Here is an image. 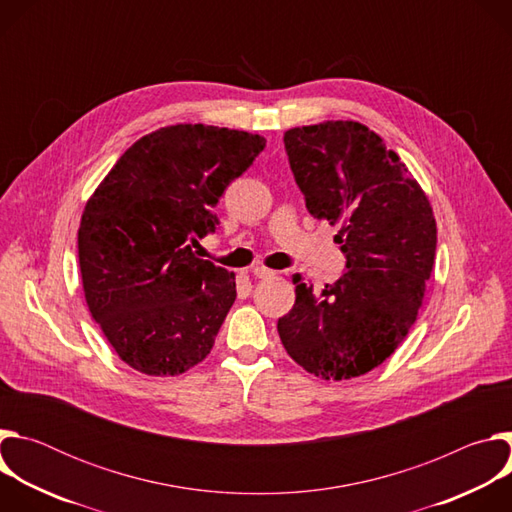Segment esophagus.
<instances>
[{"label":"esophagus","mask_w":512,"mask_h":512,"mask_svg":"<svg viewBox=\"0 0 512 512\" xmlns=\"http://www.w3.org/2000/svg\"><path fill=\"white\" fill-rule=\"evenodd\" d=\"M251 273L255 275V279H269V277L275 275L273 269H267V267H261V265H255V267L251 269Z\"/></svg>","instance_id":"34e87169"}]
</instances>
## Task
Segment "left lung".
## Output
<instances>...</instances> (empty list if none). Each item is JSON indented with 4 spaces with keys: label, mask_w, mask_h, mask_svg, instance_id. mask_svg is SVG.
<instances>
[{
    "label": "left lung",
    "mask_w": 512,
    "mask_h": 512,
    "mask_svg": "<svg viewBox=\"0 0 512 512\" xmlns=\"http://www.w3.org/2000/svg\"><path fill=\"white\" fill-rule=\"evenodd\" d=\"M306 208L340 231L346 271L322 294L294 275L296 304L277 322L287 354L326 381L381 367L423 304L437 243L433 208L385 141L358 121L283 133Z\"/></svg>",
    "instance_id": "left-lung-1"
}]
</instances>
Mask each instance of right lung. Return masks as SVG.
I'll return each mask as SVG.
<instances>
[{"label":"right lung","instance_id":"obj_1","mask_svg":"<svg viewBox=\"0 0 512 512\" xmlns=\"http://www.w3.org/2000/svg\"><path fill=\"white\" fill-rule=\"evenodd\" d=\"M265 137L176 123L139 137L81 216L79 265L93 320L131 369L182 375L202 362L237 298L235 273L194 253L214 206Z\"/></svg>","mask_w":512,"mask_h":512}]
</instances>
